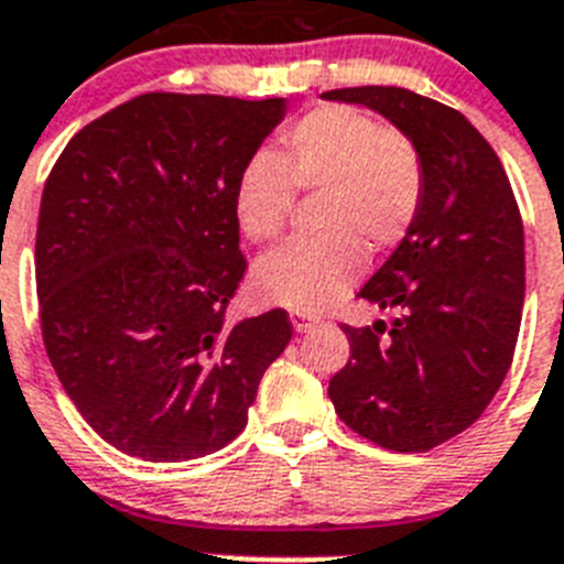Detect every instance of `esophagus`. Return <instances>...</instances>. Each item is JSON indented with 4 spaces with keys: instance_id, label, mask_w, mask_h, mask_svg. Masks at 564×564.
Segmentation results:
<instances>
[{
    "instance_id": "obj_1",
    "label": "esophagus",
    "mask_w": 564,
    "mask_h": 564,
    "mask_svg": "<svg viewBox=\"0 0 564 564\" xmlns=\"http://www.w3.org/2000/svg\"><path fill=\"white\" fill-rule=\"evenodd\" d=\"M291 322H293V330H296V333H307L311 327L318 325L316 316H311V313H302V311H293Z\"/></svg>"
}]
</instances>
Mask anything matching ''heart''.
I'll use <instances>...</instances> for the list:
<instances>
[{
    "mask_svg": "<svg viewBox=\"0 0 564 564\" xmlns=\"http://www.w3.org/2000/svg\"><path fill=\"white\" fill-rule=\"evenodd\" d=\"M293 192L318 194L313 228L257 262L251 291L259 302L318 313L341 302L367 268V251L398 246L423 200V163L401 129L372 115L325 104L302 115L282 149H259L237 177L234 214L253 242L285 231Z\"/></svg>",
    "mask_w": 564,
    "mask_h": 564,
    "instance_id": "obj_1",
    "label": "heart"
}]
</instances>
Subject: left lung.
<instances>
[{"label": "left lung", "mask_w": 564, "mask_h": 564, "mask_svg": "<svg viewBox=\"0 0 564 564\" xmlns=\"http://www.w3.org/2000/svg\"><path fill=\"white\" fill-rule=\"evenodd\" d=\"M417 147L423 200L358 296L390 325H344L350 361L330 378L338 417L392 452H426L468 430L500 390L525 299V237L500 158L466 115L403 87L330 89Z\"/></svg>", "instance_id": "8db88e82"}]
</instances>
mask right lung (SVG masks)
I'll return each instance as SVG.
<instances>
[{"label": "right lung", "instance_id": "1", "mask_svg": "<svg viewBox=\"0 0 564 564\" xmlns=\"http://www.w3.org/2000/svg\"><path fill=\"white\" fill-rule=\"evenodd\" d=\"M285 107L147 93L87 123L44 183V347L84 421L123 455L223 449L291 341L282 307L226 325L246 273L237 177Z\"/></svg>", "mask_w": 564, "mask_h": 564}]
</instances>
